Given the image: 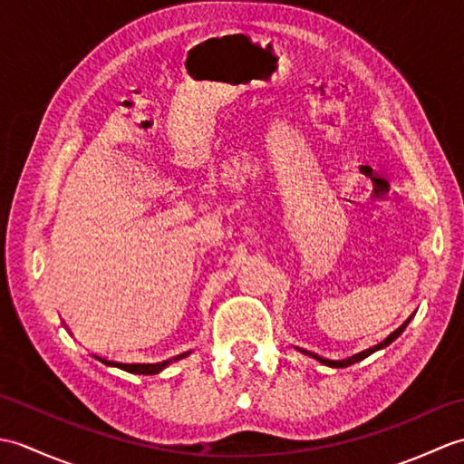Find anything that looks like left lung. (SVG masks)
I'll list each match as a JSON object with an SVG mask.
<instances>
[{"label":"left lung","instance_id":"8db88e82","mask_svg":"<svg viewBox=\"0 0 464 464\" xmlns=\"http://www.w3.org/2000/svg\"><path fill=\"white\" fill-rule=\"evenodd\" d=\"M357 357H359V354H354V357H351V359H347V361H339V362H343V364H351V362L357 361Z\"/></svg>","mask_w":464,"mask_h":464}]
</instances>
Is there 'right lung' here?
I'll return each instance as SVG.
<instances>
[{"label": "right lung", "instance_id": "right-lung-1", "mask_svg": "<svg viewBox=\"0 0 464 464\" xmlns=\"http://www.w3.org/2000/svg\"><path fill=\"white\" fill-rule=\"evenodd\" d=\"M161 364H165V362H161ZM161 364H157V367H161Z\"/></svg>", "mask_w": 464, "mask_h": 464}]
</instances>
